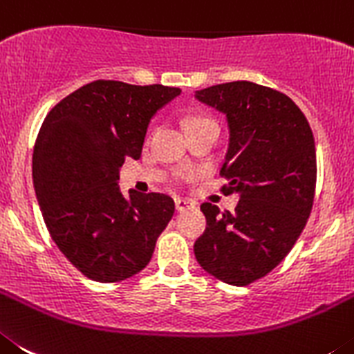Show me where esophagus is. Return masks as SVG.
Listing matches in <instances>:
<instances>
[{
    "mask_svg": "<svg viewBox=\"0 0 354 354\" xmlns=\"http://www.w3.org/2000/svg\"><path fill=\"white\" fill-rule=\"evenodd\" d=\"M174 205H176V209L178 212H187V209H192L196 208V203L194 201H189V199H180V197H176L174 199Z\"/></svg>",
    "mask_w": 354,
    "mask_h": 354,
    "instance_id": "1",
    "label": "esophagus"
}]
</instances>
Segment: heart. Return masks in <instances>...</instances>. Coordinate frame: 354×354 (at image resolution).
Segmentation results:
<instances>
[{"mask_svg":"<svg viewBox=\"0 0 354 354\" xmlns=\"http://www.w3.org/2000/svg\"><path fill=\"white\" fill-rule=\"evenodd\" d=\"M201 123H209V122H208V120H203V118H196V120H190V122H189V129H190V127L201 125Z\"/></svg>","mask_w":354,"mask_h":354,"instance_id":"heart-1","label":"heart"}]
</instances>
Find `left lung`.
<instances>
[{
    "label": "left lung",
    "instance_id": "left-lung-1",
    "mask_svg": "<svg viewBox=\"0 0 354 354\" xmlns=\"http://www.w3.org/2000/svg\"><path fill=\"white\" fill-rule=\"evenodd\" d=\"M225 116L229 146L221 174L238 194L234 212L205 203V232L194 243L201 268L231 286L268 275L300 238L316 190V145L298 106L248 81L196 91Z\"/></svg>",
    "mask_w": 354,
    "mask_h": 354
}]
</instances>
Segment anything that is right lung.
Wrapping results in <instances>:
<instances>
[{
    "instance_id": "obj_1",
    "label": "right lung",
    "mask_w": 354,
    "mask_h": 354,
    "mask_svg": "<svg viewBox=\"0 0 354 354\" xmlns=\"http://www.w3.org/2000/svg\"><path fill=\"white\" fill-rule=\"evenodd\" d=\"M180 88L93 81L44 120L33 187L50 238L88 279L120 282L146 268L174 213L165 194L120 190V167L138 160L151 118Z\"/></svg>"
}]
</instances>
